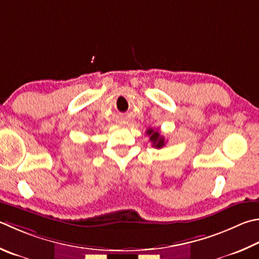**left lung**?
I'll use <instances>...</instances> for the list:
<instances>
[{
	"mask_svg": "<svg viewBox=\"0 0 259 259\" xmlns=\"http://www.w3.org/2000/svg\"><path fill=\"white\" fill-rule=\"evenodd\" d=\"M146 135L149 136V140L153 143V146L155 148H162L164 145H165V139H164L163 136L159 135L158 130H154L149 128L146 131Z\"/></svg>",
	"mask_w": 259,
	"mask_h": 259,
	"instance_id": "8db88e82",
	"label": "left lung"
}]
</instances>
